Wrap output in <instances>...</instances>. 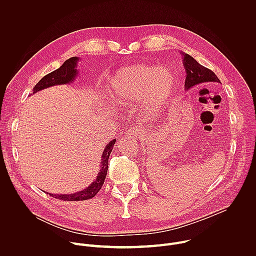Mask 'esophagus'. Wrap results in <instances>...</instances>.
I'll return each instance as SVG.
<instances>
[{
    "instance_id": "34e87169",
    "label": "esophagus",
    "mask_w": 256,
    "mask_h": 256,
    "mask_svg": "<svg viewBox=\"0 0 256 256\" xmlns=\"http://www.w3.org/2000/svg\"><path fill=\"white\" fill-rule=\"evenodd\" d=\"M140 128H136V126H134V128H128V132H126V134H128V136H138V134H140Z\"/></svg>"
}]
</instances>
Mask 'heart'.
<instances>
[{
  "instance_id": "b5f03b06",
  "label": "heart",
  "mask_w": 256,
  "mask_h": 256,
  "mask_svg": "<svg viewBox=\"0 0 256 256\" xmlns=\"http://www.w3.org/2000/svg\"><path fill=\"white\" fill-rule=\"evenodd\" d=\"M175 84V75L169 68L136 64L116 72L108 86V93L120 104L144 99L146 109L154 112L170 99Z\"/></svg>"
}]
</instances>
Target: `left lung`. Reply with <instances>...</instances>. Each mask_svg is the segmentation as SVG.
Masks as SVG:
<instances>
[{"mask_svg":"<svg viewBox=\"0 0 256 256\" xmlns=\"http://www.w3.org/2000/svg\"><path fill=\"white\" fill-rule=\"evenodd\" d=\"M184 58V66L186 72L184 88L190 90V88L208 83H221L214 72L210 68L198 64L192 56L180 52Z\"/></svg>","mask_w":256,"mask_h":256,"instance_id":"left-lung-1","label":"left lung"}]
</instances>
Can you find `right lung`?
Instances as JSON below:
<instances>
[{"instance_id": "obj_1", "label": "right lung", "mask_w": 256, "mask_h": 256, "mask_svg": "<svg viewBox=\"0 0 256 256\" xmlns=\"http://www.w3.org/2000/svg\"><path fill=\"white\" fill-rule=\"evenodd\" d=\"M78 60H79V58L77 56H72L66 60L58 70L50 72V74L44 76L38 84L35 85V87L33 88V94L52 86L70 84L72 82H74V80L78 76V70H77ZM116 140H110V142H108L106 144V147L101 155V166H100L99 173L97 174L96 179H94V181L88 188H86L85 190H82L81 192L70 194H52L48 192L46 194L52 196L54 198H58L62 200H68V202L86 200L94 198L98 194V192L101 190L104 184L105 177L107 175V169H108V159L112 154Z\"/></svg>"}]
</instances>
